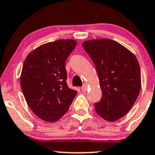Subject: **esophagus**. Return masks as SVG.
I'll return each mask as SVG.
<instances>
[{
  "instance_id": "1",
  "label": "esophagus",
  "mask_w": 155,
  "mask_h": 155,
  "mask_svg": "<svg viewBox=\"0 0 155 155\" xmlns=\"http://www.w3.org/2000/svg\"><path fill=\"white\" fill-rule=\"evenodd\" d=\"M87 89H88V85L86 84H84L83 86L82 87V91H86Z\"/></svg>"
}]
</instances>
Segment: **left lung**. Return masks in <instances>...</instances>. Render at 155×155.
I'll return each mask as SVG.
<instances>
[{
    "mask_svg": "<svg viewBox=\"0 0 155 155\" xmlns=\"http://www.w3.org/2000/svg\"><path fill=\"white\" fill-rule=\"evenodd\" d=\"M83 48L92 60L102 97L94 104L97 114L107 121L130 111L141 89V72L136 56L122 45L107 38L88 40Z\"/></svg>",
    "mask_w": 155,
    "mask_h": 155,
    "instance_id": "left-lung-1",
    "label": "left lung"
}]
</instances>
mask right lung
<instances>
[{"instance_id":"right-lung-1","label":"right lung","mask_w":155,"mask_h":155,"mask_svg":"<svg viewBox=\"0 0 155 155\" xmlns=\"http://www.w3.org/2000/svg\"><path fill=\"white\" fill-rule=\"evenodd\" d=\"M76 41L58 40L30 52L24 61L20 85L30 109L46 122H56L67 113L77 94L67 84L65 63Z\"/></svg>"}]
</instances>
